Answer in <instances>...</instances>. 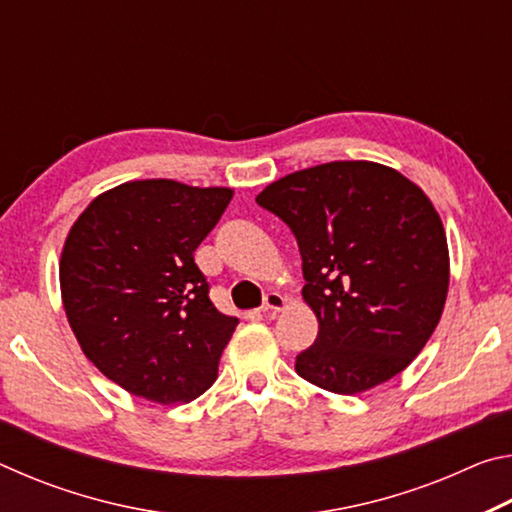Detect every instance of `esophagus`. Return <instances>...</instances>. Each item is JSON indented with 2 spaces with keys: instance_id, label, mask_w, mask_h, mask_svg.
Here are the masks:
<instances>
[{
  "instance_id": "34e87169",
  "label": "esophagus",
  "mask_w": 512,
  "mask_h": 512,
  "mask_svg": "<svg viewBox=\"0 0 512 512\" xmlns=\"http://www.w3.org/2000/svg\"><path fill=\"white\" fill-rule=\"evenodd\" d=\"M284 307H287V300H284V298L280 296V293H277V291L266 293L262 311H282Z\"/></svg>"
}]
</instances>
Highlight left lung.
<instances>
[{"instance_id": "1", "label": "left lung", "mask_w": 512, "mask_h": 512, "mask_svg": "<svg viewBox=\"0 0 512 512\" xmlns=\"http://www.w3.org/2000/svg\"><path fill=\"white\" fill-rule=\"evenodd\" d=\"M257 203L296 235L302 300L318 318L298 375L339 395L400 375L449 291L447 235L429 196L386 164L339 160L275 180Z\"/></svg>"}]
</instances>
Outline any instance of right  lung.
Instances as JSON below:
<instances>
[{
	"instance_id": "obj_1",
	"label": "right lung",
	"mask_w": 512,
	"mask_h": 512,
	"mask_svg": "<svg viewBox=\"0 0 512 512\" xmlns=\"http://www.w3.org/2000/svg\"><path fill=\"white\" fill-rule=\"evenodd\" d=\"M230 187L151 178L99 194L67 232L60 298L81 350L131 395L192 402L214 384L239 318L207 298L194 250Z\"/></svg>"
}]
</instances>
